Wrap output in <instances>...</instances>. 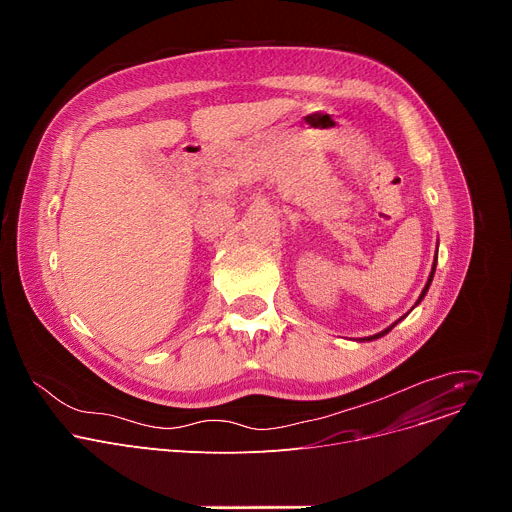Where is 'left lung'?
Instances as JSON below:
<instances>
[{
  "label": "left lung",
  "instance_id": "left-lung-1",
  "mask_svg": "<svg viewBox=\"0 0 512 512\" xmlns=\"http://www.w3.org/2000/svg\"><path fill=\"white\" fill-rule=\"evenodd\" d=\"M435 263H437V255H435V261H433V267H431V273H429V279H427V283H425V287H423V291H421V296H419V300H417V304H419V302H421V300H423V298H425V294H427V289H429V285H431V279H433V273H435ZM417 304H415V306H417ZM403 318H405V316H403ZM403 318H399V320H397V322H395V324H399V322H401V320H403ZM395 324H391V326H389V328H385V330H383V332H379V334H375V336H369V338H362V340H377V338H381V336H385V334H387V332H389V330H393V326H395Z\"/></svg>",
  "mask_w": 512,
  "mask_h": 512
}]
</instances>
